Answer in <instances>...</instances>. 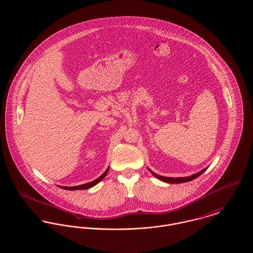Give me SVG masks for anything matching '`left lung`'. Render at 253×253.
<instances>
[{"label": "left lung", "instance_id": "8db88e82", "mask_svg": "<svg viewBox=\"0 0 253 253\" xmlns=\"http://www.w3.org/2000/svg\"><path fill=\"white\" fill-rule=\"evenodd\" d=\"M207 169H204L203 170H201V171H199V172H197L195 174H193V175H190V176H187V177H166V176H162V175H159V174H157V173H155V172H153L152 170H150V172L154 175V176H156L157 178H159L160 180H163V181H165V182H167V183H181V182H187V181H191V180H193L194 178H196L198 177L199 175H201L205 170H206Z\"/></svg>", "mask_w": 253, "mask_h": 253}]
</instances>
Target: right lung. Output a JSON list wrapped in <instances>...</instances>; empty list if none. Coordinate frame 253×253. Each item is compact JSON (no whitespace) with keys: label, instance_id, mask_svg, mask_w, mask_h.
Instances as JSON below:
<instances>
[{"label":"right lung","instance_id":"obj_1","mask_svg":"<svg viewBox=\"0 0 253 253\" xmlns=\"http://www.w3.org/2000/svg\"><path fill=\"white\" fill-rule=\"evenodd\" d=\"M108 170H109V169H107L106 171H105L101 176H99L98 178H96L95 180H93V181H91V182H88V183H85V184H82V185H79V186H73V187H68V186H60V187L63 188V189L71 190V191H72V190H79V189H88V188H90V187L96 185L99 181H101V180L107 175Z\"/></svg>","mask_w":253,"mask_h":253}]
</instances>
